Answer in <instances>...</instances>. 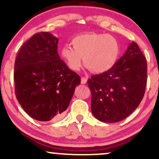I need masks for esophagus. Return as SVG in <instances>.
Returning <instances> with one entry per match:
<instances>
[{
  "mask_svg": "<svg viewBox=\"0 0 159 159\" xmlns=\"http://www.w3.org/2000/svg\"><path fill=\"white\" fill-rule=\"evenodd\" d=\"M87 78H86V77H82L81 78V84H85L86 83H87Z\"/></svg>",
  "mask_w": 159,
  "mask_h": 159,
  "instance_id": "esophagus-1",
  "label": "esophagus"
}]
</instances>
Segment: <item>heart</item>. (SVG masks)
Segmentation results:
<instances>
[{
    "mask_svg": "<svg viewBox=\"0 0 159 159\" xmlns=\"http://www.w3.org/2000/svg\"><path fill=\"white\" fill-rule=\"evenodd\" d=\"M72 49L65 45L61 50L62 58L70 69L78 71L84 61L95 73L107 72L116 64L120 48L118 41L107 34L86 33L75 36L71 41Z\"/></svg>",
    "mask_w": 159,
    "mask_h": 159,
    "instance_id": "1",
    "label": "heart"
}]
</instances>
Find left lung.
Masks as SVG:
<instances>
[{
  "instance_id": "obj_1",
  "label": "left lung",
  "mask_w": 159,
  "mask_h": 159,
  "mask_svg": "<svg viewBox=\"0 0 159 159\" xmlns=\"http://www.w3.org/2000/svg\"><path fill=\"white\" fill-rule=\"evenodd\" d=\"M147 60L134 42L107 72L87 81L91 91V111L104 123H116L129 116L145 93Z\"/></svg>"
}]
</instances>
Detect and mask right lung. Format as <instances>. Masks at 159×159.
Segmentation results:
<instances>
[{"label":"right lung","mask_w":159,"mask_h":159,"mask_svg":"<svg viewBox=\"0 0 159 159\" xmlns=\"http://www.w3.org/2000/svg\"><path fill=\"white\" fill-rule=\"evenodd\" d=\"M58 39L48 32L34 34L20 48L14 81L24 111L39 121L60 119L68 107L81 78L57 53Z\"/></svg>","instance_id":"obj_1"}]
</instances>
